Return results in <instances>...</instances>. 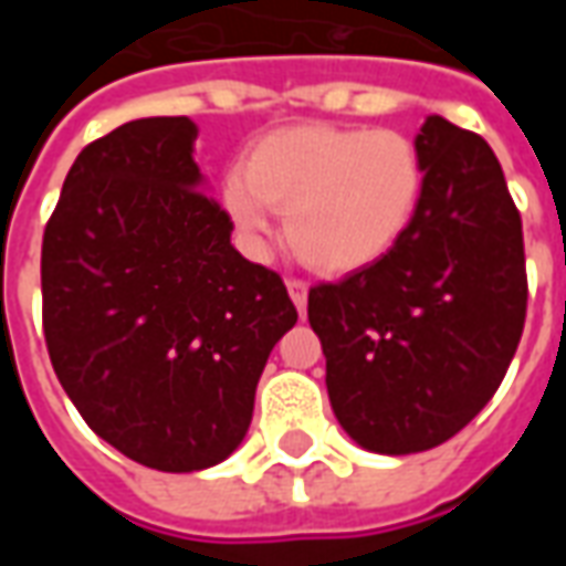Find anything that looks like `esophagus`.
<instances>
[{"mask_svg": "<svg viewBox=\"0 0 566 566\" xmlns=\"http://www.w3.org/2000/svg\"><path fill=\"white\" fill-rule=\"evenodd\" d=\"M287 294H291L296 312H300V318H303L308 306V284L300 282V279H291V282H287Z\"/></svg>", "mask_w": 566, "mask_h": 566, "instance_id": "34e87169", "label": "esophagus"}]
</instances>
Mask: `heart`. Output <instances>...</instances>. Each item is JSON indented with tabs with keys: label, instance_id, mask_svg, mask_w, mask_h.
Returning <instances> with one entry per match:
<instances>
[{
	"label": "heart",
	"instance_id": "heart-1",
	"mask_svg": "<svg viewBox=\"0 0 566 566\" xmlns=\"http://www.w3.org/2000/svg\"><path fill=\"white\" fill-rule=\"evenodd\" d=\"M421 190V154L403 133L296 124L260 139L245 175L223 178L221 206L248 251L270 248L279 209L296 258L324 275H352L403 242Z\"/></svg>",
	"mask_w": 566,
	"mask_h": 566
}]
</instances>
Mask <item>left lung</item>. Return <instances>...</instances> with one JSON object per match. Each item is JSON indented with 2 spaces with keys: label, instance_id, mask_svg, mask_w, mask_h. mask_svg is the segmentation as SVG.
I'll return each instance as SVG.
<instances>
[{
  "label": "left lung",
  "instance_id": "left-lung-1",
  "mask_svg": "<svg viewBox=\"0 0 566 566\" xmlns=\"http://www.w3.org/2000/svg\"><path fill=\"white\" fill-rule=\"evenodd\" d=\"M421 206L369 270L308 291L336 421L360 449L442 446L494 397L527 308L522 218L494 150L430 115Z\"/></svg>",
  "mask_w": 566,
  "mask_h": 566
}]
</instances>
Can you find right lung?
Wrapping results in <instances>:
<instances>
[{
    "label": "right lung",
    "mask_w": 566,
    "mask_h": 566,
    "mask_svg": "<svg viewBox=\"0 0 566 566\" xmlns=\"http://www.w3.org/2000/svg\"><path fill=\"white\" fill-rule=\"evenodd\" d=\"M190 117H142L81 150L42 242L44 339L96 437L193 473L248 433L270 352L296 324L284 282L230 242Z\"/></svg>",
    "instance_id": "obj_1"
}]
</instances>
